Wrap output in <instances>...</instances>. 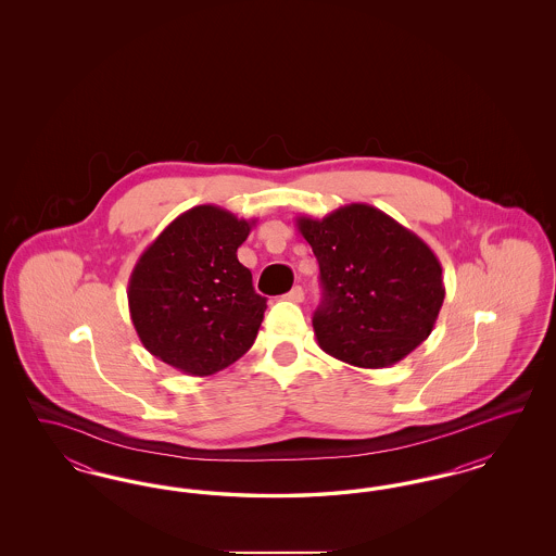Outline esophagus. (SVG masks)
Segmentation results:
<instances>
[{
    "label": "esophagus",
    "instance_id": "obj_1",
    "mask_svg": "<svg viewBox=\"0 0 556 556\" xmlns=\"http://www.w3.org/2000/svg\"><path fill=\"white\" fill-rule=\"evenodd\" d=\"M286 300H290V302H302V300H304V290H302L300 286H295L293 290L286 293Z\"/></svg>",
    "mask_w": 556,
    "mask_h": 556
}]
</instances>
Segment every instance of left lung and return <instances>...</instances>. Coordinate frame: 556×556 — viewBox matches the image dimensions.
Returning a JSON list of instances; mask_svg holds the SVG:
<instances>
[{"label":"left lung","instance_id":"1","mask_svg":"<svg viewBox=\"0 0 556 556\" xmlns=\"http://www.w3.org/2000/svg\"><path fill=\"white\" fill-rule=\"evenodd\" d=\"M295 225L320 268L313 327L323 352L383 369L424 344L446 295L442 265L424 239L369 204L298 216Z\"/></svg>","mask_w":556,"mask_h":556}]
</instances>
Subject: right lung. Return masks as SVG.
<instances>
[{
	"instance_id": "right-lung-1",
	"label": "right lung",
	"mask_w": 556,
	"mask_h": 556,
	"mask_svg": "<svg viewBox=\"0 0 556 556\" xmlns=\"http://www.w3.org/2000/svg\"><path fill=\"white\" fill-rule=\"evenodd\" d=\"M256 218L214 204L179 214L154 239L129 277V313L143 348L193 377L241 358L258 336L266 298L238 261Z\"/></svg>"
}]
</instances>
